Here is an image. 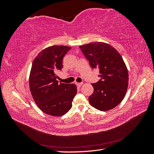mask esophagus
<instances>
[{"label":"esophagus","instance_id":"34e87169","mask_svg":"<svg viewBox=\"0 0 154 154\" xmlns=\"http://www.w3.org/2000/svg\"><path fill=\"white\" fill-rule=\"evenodd\" d=\"M76 85L78 87H80L83 85V83H78V82H76Z\"/></svg>","mask_w":154,"mask_h":154}]
</instances>
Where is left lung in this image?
I'll return each mask as SVG.
<instances>
[{"instance_id":"left-lung-1","label":"left lung","mask_w":154,"mask_h":154,"mask_svg":"<svg viewBox=\"0 0 154 154\" xmlns=\"http://www.w3.org/2000/svg\"><path fill=\"white\" fill-rule=\"evenodd\" d=\"M80 48L92 69H99L100 80L92 83L94 92L88 97L90 104L101 111L118 106L126 94L128 72L122 56L112 46L104 42L80 45Z\"/></svg>"}]
</instances>
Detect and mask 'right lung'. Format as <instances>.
<instances>
[{
	"label": "right lung",
	"mask_w": 154,
	"mask_h": 154,
	"mask_svg": "<svg viewBox=\"0 0 154 154\" xmlns=\"http://www.w3.org/2000/svg\"><path fill=\"white\" fill-rule=\"evenodd\" d=\"M71 47L52 45L38 54L32 63L29 88L36 104L46 114L62 116L71 109L77 92L74 83H58L56 72L61 71L63 58Z\"/></svg>",
	"instance_id": "add662e5"
}]
</instances>
